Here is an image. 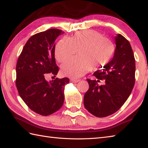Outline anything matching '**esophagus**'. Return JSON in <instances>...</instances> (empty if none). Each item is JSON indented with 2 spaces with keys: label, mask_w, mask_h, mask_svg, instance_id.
<instances>
[{
  "label": "esophagus",
  "mask_w": 148,
  "mask_h": 148,
  "mask_svg": "<svg viewBox=\"0 0 148 148\" xmlns=\"http://www.w3.org/2000/svg\"><path fill=\"white\" fill-rule=\"evenodd\" d=\"M70 81L72 83H77V82H79L80 79H71Z\"/></svg>",
  "instance_id": "esophagus-1"
}]
</instances>
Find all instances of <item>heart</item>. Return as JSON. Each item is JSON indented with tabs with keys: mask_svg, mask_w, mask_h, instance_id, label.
I'll return each instance as SVG.
<instances>
[{
	"mask_svg": "<svg viewBox=\"0 0 148 148\" xmlns=\"http://www.w3.org/2000/svg\"><path fill=\"white\" fill-rule=\"evenodd\" d=\"M74 58L62 65L64 76L77 78L91 71L107 65L115 51V47L109 39L93 30L78 31L70 38L64 37L57 42L55 55L57 61L64 63L76 54Z\"/></svg>",
	"mask_w": 148,
	"mask_h": 148,
	"instance_id": "1",
	"label": "heart"
}]
</instances>
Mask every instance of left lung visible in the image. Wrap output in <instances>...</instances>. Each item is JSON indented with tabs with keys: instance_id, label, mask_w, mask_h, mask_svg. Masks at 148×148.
I'll list each match as a JSON object with an SVG mask.
<instances>
[{
	"instance_id": "1",
	"label": "left lung",
	"mask_w": 148,
	"mask_h": 148,
	"mask_svg": "<svg viewBox=\"0 0 148 148\" xmlns=\"http://www.w3.org/2000/svg\"><path fill=\"white\" fill-rule=\"evenodd\" d=\"M114 57L103 69L95 72L97 80L87 79L89 89L84 96L85 108L96 117L102 118L116 112L130 96L134 86L136 60L128 40L121 34L115 37ZM104 80L99 86L98 83Z\"/></svg>"
}]
</instances>
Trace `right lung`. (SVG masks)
<instances>
[{
    "instance_id": "obj_1",
    "label": "right lung",
    "mask_w": 148,
    "mask_h": 148,
    "mask_svg": "<svg viewBox=\"0 0 148 148\" xmlns=\"http://www.w3.org/2000/svg\"><path fill=\"white\" fill-rule=\"evenodd\" d=\"M64 32L51 29L34 34L19 56L16 85L21 98L37 114L48 116L61 108L64 101V86L69 79L56 78L48 82L45 76H55L59 71L55 58V40Z\"/></svg>"
}]
</instances>
